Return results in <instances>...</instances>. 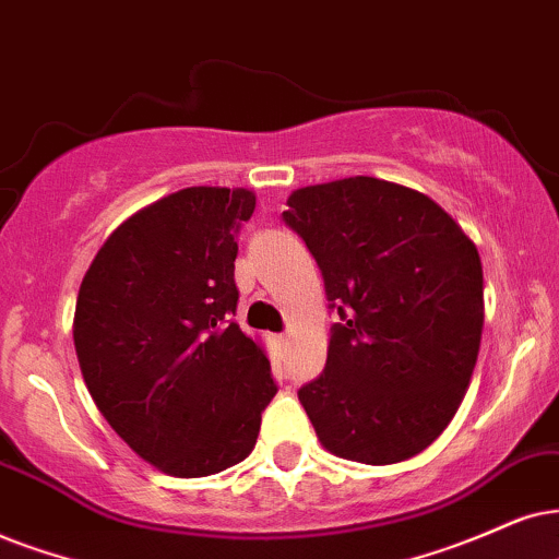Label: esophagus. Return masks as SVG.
Here are the masks:
<instances>
[{
    "label": "esophagus",
    "instance_id": "34e87169",
    "mask_svg": "<svg viewBox=\"0 0 559 559\" xmlns=\"http://www.w3.org/2000/svg\"><path fill=\"white\" fill-rule=\"evenodd\" d=\"M275 343H278L281 348H288V343H292V337H288V335H278V337H275Z\"/></svg>",
    "mask_w": 559,
    "mask_h": 559
}]
</instances>
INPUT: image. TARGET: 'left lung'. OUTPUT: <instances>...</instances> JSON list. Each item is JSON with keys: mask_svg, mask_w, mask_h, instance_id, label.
Segmentation results:
<instances>
[{"mask_svg": "<svg viewBox=\"0 0 559 559\" xmlns=\"http://www.w3.org/2000/svg\"><path fill=\"white\" fill-rule=\"evenodd\" d=\"M284 222L324 278V371L299 390L322 447L361 464L428 449L462 405L485 322L472 239L426 193L379 178L299 188Z\"/></svg>", "mask_w": 559, "mask_h": 559, "instance_id": "obj_1", "label": "left lung"}]
</instances>
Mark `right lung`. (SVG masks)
Listing matches in <instances>:
<instances>
[{
    "mask_svg": "<svg viewBox=\"0 0 559 559\" xmlns=\"http://www.w3.org/2000/svg\"><path fill=\"white\" fill-rule=\"evenodd\" d=\"M247 188H182L105 239L84 273L74 348L103 418L144 462L206 477L255 449L278 392L237 312V231Z\"/></svg>",
    "mask_w": 559,
    "mask_h": 559,
    "instance_id": "right-lung-1",
    "label": "right lung"
}]
</instances>
